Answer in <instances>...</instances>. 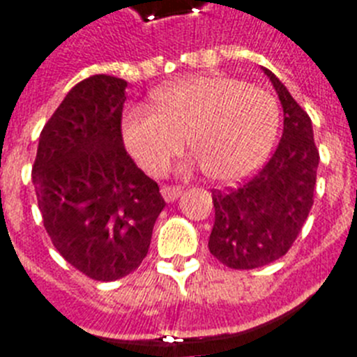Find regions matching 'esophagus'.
<instances>
[{"label": "esophagus", "mask_w": 357, "mask_h": 357, "mask_svg": "<svg viewBox=\"0 0 357 357\" xmlns=\"http://www.w3.org/2000/svg\"><path fill=\"white\" fill-rule=\"evenodd\" d=\"M182 191H184V189H182L181 185H166V184H164L162 188H160V195H162L164 200H166V202H175L176 198L181 197Z\"/></svg>", "instance_id": "1"}]
</instances>
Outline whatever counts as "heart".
Masks as SVG:
<instances>
[{
  "label": "heart",
  "mask_w": 357,
  "mask_h": 357,
  "mask_svg": "<svg viewBox=\"0 0 357 357\" xmlns=\"http://www.w3.org/2000/svg\"><path fill=\"white\" fill-rule=\"evenodd\" d=\"M279 127L280 107L272 93L223 75L175 82L153 93V105H134L123 116L125 143L146 172H164L188 134L204 172L222 182L259 169Z\"/></svg>",
  "instance_id": "obj_1"
}]
</instances>
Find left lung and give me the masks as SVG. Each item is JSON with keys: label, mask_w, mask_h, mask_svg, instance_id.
<instances>
[{"label": "left lung", "mask_w": 357, "mask_h": 357, "mask_svg": "<svg viewBox=\"0 0 357 357\" xmlns=\"http://www.w3.org/2000/svg\"><path fill=\"white\" fill-rule=\"evenodd\" d=\"M284 110L282 137L266 164L236 189H213L214 225L209 250L232 270H252L291 248L313 207L320 153L307 112L284 84L263 69Z\"/></svg>", "instance_id": "obj_1"}]
</instances>
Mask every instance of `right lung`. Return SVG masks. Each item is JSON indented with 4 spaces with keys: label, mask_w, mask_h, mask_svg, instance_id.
<instances>
[{
    "label": "right lung",
    "mask_w": 357,
    "mask_h": 357,
    "mask_svg": "<svg viewBox=\"0 0 357 357\" xmlns=\"http://www.w3.org/2000/svg\"><path fill=\"white\" fill-rule=\"evenodd\" d=\"M127 82L93 75L66 94L39 137L31 182L59 254L93 280H118L146 257L166 202L125 150Z\"/></svg>",
    "instance_id": "right-lung-1"
}]
</instances>
